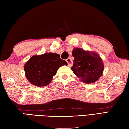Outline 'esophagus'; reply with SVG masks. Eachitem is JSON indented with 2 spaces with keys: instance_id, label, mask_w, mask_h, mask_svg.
<instances>
[{
  "instance_id": "1",
  "label": "esophagus",
  "mask_w": 129,
  "mask_h": 129,
  "mask_svg": "<svg viewBox=\"0 0 129 129\" xmlns=\"http://www.w3.org/2000/svg\"><path fill=\"white\" fill-rule=\"evenodd\" d=\"M67 62H68V64L69 67H71L72 65V61L70 58H68L67 59Z\"/></svg>"
}]
</instances>
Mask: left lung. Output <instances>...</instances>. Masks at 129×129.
I'll return each instance as SVG.
<instances>
[{
    "instance_id": "8db88e82",
    "label": "left lung",
    "mask_w": 129,
    "mask_h": 129,
    "mask_svg": "<svg viewBox=\"0 0 129 129\" xmlns=\"http://www.w3.org/2000/svg\"><path fill=\"white\" fill-rule=\"evenodd\" d=\"M72 55L74 60L72 71L83 82L93 83L102 76L104 64L97 53L77 48L73 51Z\"/></svg>"
}]
</instances>
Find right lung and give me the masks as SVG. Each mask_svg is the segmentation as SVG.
<instances>
[{
    "instance_id": "1",
    "label": "right lung",
    "mask_w": 129,
    "mask_h": 129,
    "mask_svg": "<svg viewBox=\"0 0 129 129\" xmlns=\"http://www.w3.org/2000/svg\"><path fill=\"white\" fill-rule=\"evenodd\" d=\"M67 65L66 61L61 59L60 55L56 53L35 55L25 65V76L33 85L39 87L47 86L56 74L58 68Z\"/></svg>"
}]
</instances>
